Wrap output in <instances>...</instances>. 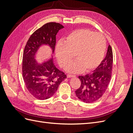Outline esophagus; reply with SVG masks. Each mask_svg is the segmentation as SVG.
Returning <instances> with one entry per match:
<instances>
[{
  "instance_id": "esophagus-1",
  "label": "esophagus",
  "mask_w": 133,
  "mask_h": 133,
  "mask_svg": "<svg viewBox=\"0 0 133 133\" xmlns=\"http://www.w3.org/2000/svg\"><path fill=\"white\" fill-rule=\"evenodd\" d=\"M75 75H70V74H68L67 75V78H71V77H74Z\"/></svg>"
}]
</instances>
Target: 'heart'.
Segmentation results:
<instances>
[{"label":"heart","mask_w":133,"mask_h":133,"mask_svg":"<svg viewBox=\"0 0 133 133\" xmlns=\"http://www.w3.org/2000/svg\"><path fill=\"white\" fill-rule=\"evenodd\" d=\"M105 38L100 33L88 29L72 32L63 43L56 45L55 57L60 66L65 68L74 58L78 59L68 66L66 71L76 73L84 70L89 71L97 67L104 58L106 49Z\"/></svg>","instance_id":"b5f03b06"}]
</instances>
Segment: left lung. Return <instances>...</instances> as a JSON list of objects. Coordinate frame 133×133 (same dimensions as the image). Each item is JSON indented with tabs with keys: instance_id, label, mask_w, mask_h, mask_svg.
Here are the masks:
<instances>
[{
	"instance_id": "8db88e82",
	"label": "left lung",
	"mask_w": 133,
	"mask_h": 133,
	"mask_svg": "<svg viewBox=\"0 0 133 133\" xmlns=\"http://www.w3.org/2000/svg\"><path fill=\"white\" fill-rule=\"evenodd\" d=\"M112 62V51L109 45L106 57L99 65L91 74L79 76L81 85L75 91L78 99L84 103H91L102 97L110 81Z\"/></svg>"
}]
</instances>
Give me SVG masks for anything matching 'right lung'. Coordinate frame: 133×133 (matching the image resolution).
Masks as SVG:
<instances>
[{"instance_id":"right-lung-1","label":"right lung","mask_w":133,"mask_h":133,"mask_svg":"<svg viewBox=\"0 0 133 133\" xmlns=\"http://www.w3.org/2000/svg\"><path fill=\"white\" fill-rule=\"evenodd\" d=\"M64 26L59 23H48L31 34L23 52L22 74L28 91L36 99L45 100L57 91L58 87L66 78L63 71L55 67L53 54L56 35ZM48 45L52 51V57L42 63L36 60V55L42 46Z\"/></svg>"}]
</instances>
